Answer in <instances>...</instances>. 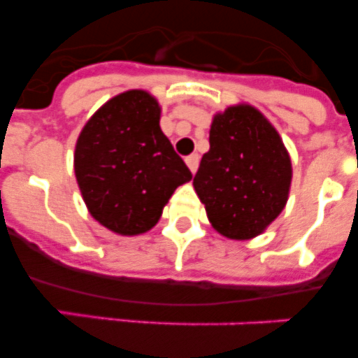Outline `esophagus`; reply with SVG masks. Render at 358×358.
Returning a JSON list of instances; mask_svg holds the SVG:
<instances>
[{
    "label": "esophagus",
    "instance_id": "1",
    "mask_svg": "<svg viewBox=\"0 0 358 358\" xmlns=\"http://www.w3.org/2000/svg\"><path fill=\"white\" fill-rule=\"evenodd\" d=\"M186 164H188L189 172L195 173L199 169V154H192V156L186 157Z\"/></svg>",
    "mask_w": 358,
    "mask_h": 358
}]
</instances>
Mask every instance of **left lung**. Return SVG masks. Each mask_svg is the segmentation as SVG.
I'll return each instance as SVG.
<instances>
[{
  "instance_id": "left-lung-1",
  "label": "left lung",
  "mask_w": 358,
  "mask_h": 358,
  "mask_svg": "<svg viewBox=\"0 0 358 358\" xmlns=\"http://www.w3.org/2000/svg\"><path fill=\"white\" fill-rule=\"evenodd\" d=\"M290 181L289 152L260 110L240 103L215 115L194 188L220 235L249 240L264 233L285 208Z\"/></svg>"
}]
</instances>
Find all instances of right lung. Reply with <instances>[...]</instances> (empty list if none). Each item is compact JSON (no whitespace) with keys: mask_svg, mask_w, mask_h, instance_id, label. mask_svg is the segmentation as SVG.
<instances>
[{"mask_svg":"<svg viewBox=\"0 0 358 358\" xmlns=\"http://www.w3.org/2000/svg\"><path fill=\"white\" fill-rule=\"evenodd\" d=\"M150 93L116 94L90 118L75 147V176L94 220L118 235L156 226L177 186L192 179L159 127Z\"/></svg>","mask_w":358,"mask_h":358,"instance_id":"1","label":"right lung"}]
</instances>
